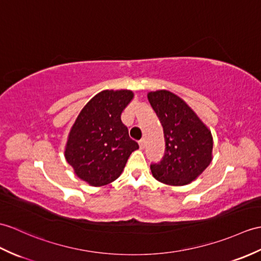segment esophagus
Instances as JSON below:
<instances>
[{"label":"esophagus","mask_w":261,"mask_h":261,"mask_svg":"<svg viewBox=\"0 0 261 261\" xmlns=\"http://www.w3.org/2000/svg\"><path fill=\"white\" fill-rule=\"evenodd\" d=\"M144 145H145V142H144V140L142 139V140L139 141V147H140L141 150H143L144 149Z\"/></svg>","instance_id":"esophagus-1"}]
</instances>
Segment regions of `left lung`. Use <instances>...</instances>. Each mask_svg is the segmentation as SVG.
I'll return each instance as SVG.
<instances>
[{
    "instance_id": "obj_1",
    "label": "left lung",
    "mask_w": 261,
    "mask_h": 261,
    "mask_svg": "<svg viewBox=\"0 0 261 261\" xmlns=\"http://www.w3.org/2000/svg\"><path fill=\"white\" fill-rule=\"evenodd\" d=\"M148 100L160 120L166 141L165 156L150 166L152 175L169 186L190 184L213 160L211 131L182 99L170 91H151Z\"/></svg>"
}]
</instances>
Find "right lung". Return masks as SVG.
Instances as JSON below:
<instances>
[{
  "label": "right lung",
  "mask_w": 261,
  "mask_h": 261,
  "mask_svg": "<svg viewBox=\"0 0 261 261\" xmlns=\"http://www.w3.org/2000/svg\"><path fill=\"white\" fill-rule=\"evenodd\" d=\"M133 95L130 90L101 91L72 125L64 156L77 177L90 186H106L118 179L130 154L139 149L121 121Z\"/></svg>",
  "instance_id": "right-lung-1"
}]
</instances>
